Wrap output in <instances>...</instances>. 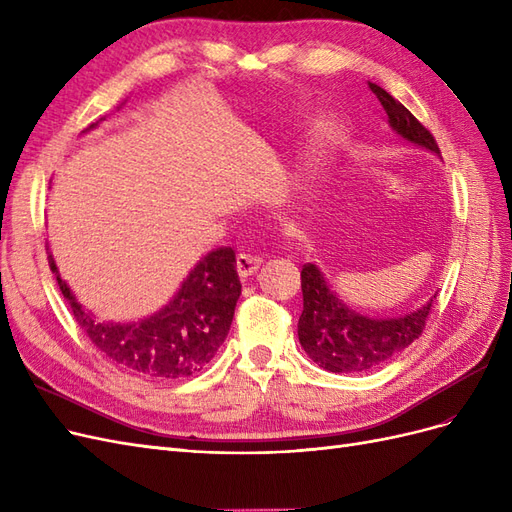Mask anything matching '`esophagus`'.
I'll list each match as a JSON object with an SVG mask.
<instances>
[{
  "mask_svg": "<svg viewBox=\"0 0 512 512\" xmlns=\"http://www.w3.org/2000/svg\"><path fill=\"white\" fill-rule=\"evenodd\" d=\"M261 257H257V255H246V253H240L238 257H236V268H238V274L242 276V278H249V276H253L257 270H259V266H261Z\"/></svg>",
  "mask_w": 512,
  "mask_h": 512,
  "instance_id": "1",
  "label": "esophagus"
}]
</instances>
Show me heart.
<instances>
[{
    "instance_id": "obj_1",
    "label": "heart",
    "mask_w": 512,
    "mask_h": 512,
    "mask_svg": "<svg viewBox=\"0 0 512 512\" xmlns=\"http://www.w3.org/2000/svg\"><path fill=\"white\" fill-rule=\"evenodd\" d=\"M334 144H336V131L329 125H319L315 129V134H312L310 142H308L306 157L310 161H317V159L325 157L329 151H332Z\"/></svg>"
}]
</instances>
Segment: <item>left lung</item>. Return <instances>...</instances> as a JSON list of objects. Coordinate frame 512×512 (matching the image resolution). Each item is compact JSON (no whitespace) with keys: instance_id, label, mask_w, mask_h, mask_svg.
<instances>
[{"instance_id":"1","label":"left lung","mask_w":512,"mask_h":512,"mask_svg":"<svg viewBox=\"0 0 512 512\" xmlns=\"http://www.w3.org/2000/svg\"><path fill=\"white\" fill-rule=\"evenodd\" d=\"M368 87L385 108L395 134L440 157L434 136L412 117L408 108L374 82H368ZM302 295L304 310L298 321L302 349L315 364L338 374L374 370L402 353L421 336L436 298L434 295L430 302L406 315L370 317L344 304L315 263H306L302 268Z\"/></svg>"}]
</instances>
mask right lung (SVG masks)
Segmentation results:
<instances>
[{
	"mask_svg": "<svg viewBox=\"0 0 512 512\" xmlns=\"http://www.w3.org/2000/svg\"><path fill=\"white\" fill-rule=\"evenodd\" d=\"M48 266L74 319L97 349L121 370L157 383L187 378L208 364L227 338L242 291L236 253L223 246L197 261L174 298L155 315L134 323H102L76 302L53 255H48Z\"/></svg>",
	"mask_w": 512,
	"mask_h": 512,
	"instance_id": "right-lung-1",
	"label": "right lung"
}]
</instances>
